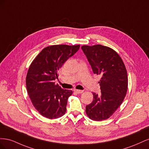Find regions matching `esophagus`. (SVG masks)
<instances>
[{"label":"esophagus","mask_w":149,"mask_h":149,"mask_svg":"<svg viewBox=\"0 0 149 149\" xmlns=\"http://www.w3.org/2000/svg\"><path fill=\"white\" fill-rule=\"evenodd\" d=\"M74 92H75L76 93H77V94H81V93H83V91H82V90L74 89Z\"/></svg>","instance_id":"34e87169"}]
</instances>
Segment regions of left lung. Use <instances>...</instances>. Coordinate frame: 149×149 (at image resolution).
<instances>
[{
    "mask_svg": "<svg viewBox=\"0 0 149 149\" xmlns=\"http://www.w3.org/2000/svg\"><path fill=\"white\" fill-rule=\"evenodd\" d=\"M94 74L101 76V93H93V101L86 106L89 118L95 121L107 119L121 105L126 95L128 78L125 66L119 54L113 49L101 45H83Z\"/></svg>",
    "mask_w": 149,
    "mask_h": 149,
    "instance_id": "left-lung-1",
    "label": "left lung"
}]
</instances>
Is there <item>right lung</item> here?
Wrapping results in <instances>:
<instances>
[{
  "label": "right lung",
  "mask_w": 149,
  "mask_h": 149,
  "mask_svg": "<svg viewBox=\"0 0 149 149\" xmlns=\"http://www.w3.org/2000/svg\"><path fill=\"white\" fill-rule=\"evenodd\" d=\"M79 47V45L47 47L30 65L26 76L27 93L34 107L45 118L57 119L65 114L68 99L73 91L62 89L55 80L62 65Z\"/></svg>",
  "instance_id": "obj_1"
}]
</instances>
